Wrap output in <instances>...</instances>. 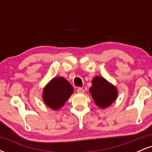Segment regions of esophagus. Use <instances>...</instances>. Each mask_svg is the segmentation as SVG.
Segmentation results:
<instances>
[{"label": "esophagus", "instance_id": "34e87169", "mask_svg": "<svg viewBox=\"0 0 152 152\" xmlns=\"http://www.w3.org/2000/svg\"><path fill=\"white\" fill-rule=\"evenodd\" d=\"M77 92L78 94H83L84 93V90H83L82 88H80L79 87V88H77Z\"/></svg>", "mask_w": 152, "mask_h": 152}]
</instances>
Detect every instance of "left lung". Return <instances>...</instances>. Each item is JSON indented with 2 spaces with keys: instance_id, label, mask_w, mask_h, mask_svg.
<instances>
[{
  "instance_id": "left-lung-1",
  "label": "left lung",
  "mask_w": 152,
  "mask_h": 152,
  "mask_svg": "<svg viewBox=\"0 0 152 152\" xmlns=\"http://www.w3.org/2000/svg\"><path fill=\"white\" fill-rule=\"evenodd\" d=\"M91 83L89 92L94 103L99 107L107 108L117 98V88L102 76H95Z\"/></svg>"
}]
</instances>
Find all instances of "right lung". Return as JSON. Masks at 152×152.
I'll return each mask as SVG.
<instances>
[{
    "instance_id": "add662e5",
    "label": "right lung",
    "mask_w": 152,
    "mask_h": 152,
    "mask_svg": "<svg viewBox=\"0 0 152 152\" xmlns=\"http://www.w3.org/2000/svg\"><path fill=\"white\" fill-rule=\"evenodd\" d=\"M74 88L64 77H54L43 88L42 98L46 106L58 110L65 104L72 94Z\"/></svg>"
}]
</instances>
